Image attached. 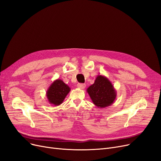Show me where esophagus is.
<instances>
[{
    "mask_svg": "<svg viewBox=\"0 0 161 161\" xmlns=\"http://www.w3.org/2000/svg\"><path fill=\"white\" fill-rule=\"evenodd\" d=\"M86 84H84V83H79V84H78V87L80 88V89H83L86 88Z\"/></svg>",
    "mask_w": 161,
    "mask_h": 161,
    "instance_id": "obj_1",
    "label": "esophagus"
}]
</instances>
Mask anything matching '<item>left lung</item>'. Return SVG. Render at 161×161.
Segmentation results:
<instances>
[{
	"label": "left lung",
	"mask_w": 161,
	"mask_h": 161,
	"mask_svg": "<svg viewBox=\"0 0 161 161\" xmlns=\"http://www.w3.org/2000/svg\"><path fill=\"white\" fill-rule=\"evenodd\" d=\"M91 99L96 107L106 108L114 103L116 98V91L106 76L98 75L93 84L87 89Z\"/></svg>",
	"instance_id": "left-lung-1"
}]
</instances>
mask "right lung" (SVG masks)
<instances>
[{
  "label": "right lung",
  "instance_id": "obj_1",
  "mask_svg": "<svg viewBox=\"0 0 161 161\" xmlns=\"http://www.w3.org/2000/svg\"><path fill=\"white\" fill-rule=\"evenodd\" d=\"M69 92L70 87L62 80L58 79L54 80L48 87L46 92V97L49 104L58 106L64 101Z\"/></svg>",
  "mask_w": 161,
  "mask_h": 161
}]
</instances>
